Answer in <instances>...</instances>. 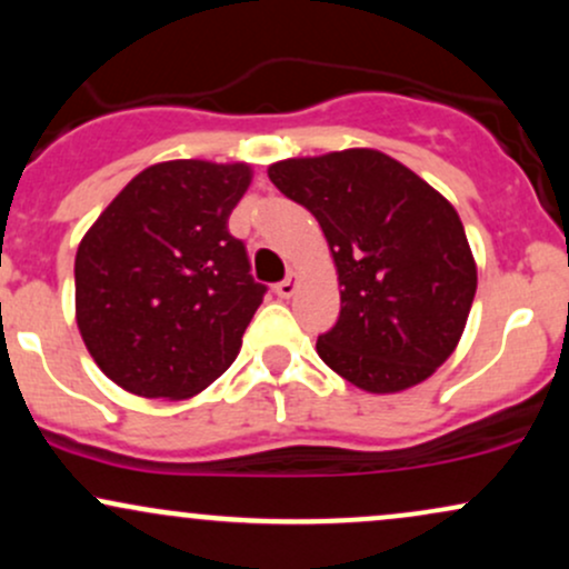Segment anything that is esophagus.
I'll return each mask as SVG.
<instances>
[{
	"label": "esophagus",
	"mask_w": 569,
	"mask_h": 569,
	"mask_svg": "<svg viewBox=\"0 0 569 569\" xmlns=\"http://www.w3.org/2000/svg\"><path fill=\"white\" fill-rule=\"evenodd\" d=\"M293 291H297V278H293V276H289L286 280H280V283L276 286V293H278L280 299H289Z\"/></svg>",
	"instance_id": "esophagus-1"
}]
</instances>
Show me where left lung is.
<instances>
[{
    "mask_svg": "<svg viewBox=\"0 0 569 569\" xmlns=\"http://www.w3.org/2000/svg\"><path fill=\"white\" fill-rule=\"evenodd\" d=\"M267 173L318 219L335 253L342 310L316 342L326 367L369 393L428 380L460 342L476 293L455 208L375 149L283 160Z\"/></svg>",
    "mask_w": 569,
    "mask_h": 569,
    "instance_id": "obj_1",
    "label": "left lung"
}]
</instances>
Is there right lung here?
<instances>
[{"instance_id": "1", "label": "right lung", "mask_w": 569, "mask_h": 569, "mask_svg": "<svg viewBox=\"0 0 569 569\" xmlns=\"http://www.w3.org/2000/svg\"><path fill=\"white\" fill-rule=\"evenodd\" d=\"M251 184L243 162L171 160L109 202L77 248V326L109 380L189 398L227 371L267 286L227 230Z\"/></svg>"}]
</instances>
